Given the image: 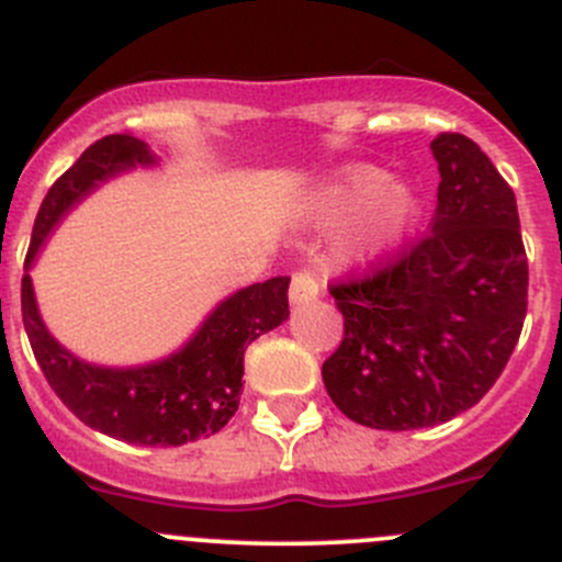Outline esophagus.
<instances>
[{"instance_id": "obj_1", "label": "esophagus", "mask_w": 562, "mask_h": 562, "mask_svg": "<svg viewBox=\"0 0 562 562\" xmlns=\"http://www.w3.org/2000/svg\"><path fill=\"white\" fill-rule=\"evenodd\" d=\"M319 295V284L317 278H314V272L308 270H301L292 276V284H290V303L292 306H301V303H308V301H317Z\"/></svg>"}]
</instances>
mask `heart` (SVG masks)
<instances>
[{"instance_id": "1", "label": "heart", "mask_w": 562, "mask_h": 562, "mask_svg": "<svg viewBox=\"0 0 562 562\" xmlns=\"http://www.w3.org/2000/svg\"><path fill=\"white\" fill-rule=\"evenodd\" d=\"M325 223L358 217L345 250L352 261H378L394 254L414 234L422 217V195L408 181H392L378 165L352 162L336 170L317 195Z\"/></svg>"}]
</instances>
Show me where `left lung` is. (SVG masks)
<instances>
[{
    "instance_id": "obj_1",
    "label": "left lung",
    "mask_w": 562,
    "mask_h": 562,
    "mask_svg": "<svg viewBox=\"0 0 562 562\" xmlns=\"http://www.w3.org/2000/svg\"><path fill=\"white\" fill-rule=\"evenodd\" d=\"M430 151L441 176L430 234L330 290L345 339L323 383L347 419L375 430L432 427L477 405L527 314L516 195L469 137L445 132Z\"/></svg>"
}]
</instances>
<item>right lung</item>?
I'll list each match as a JSON object with an SVG mask.
<instances>
[{
  "mask_svg": "<svg viewBox=\"0 0 562 562\" xmlns=\"http://www.w3.org/2000/svg\"><path fill=\"white\" fill-rule=\"evenodd\" d=\"M157 165V154L137 137L106 135L52 184L32 226L21 314L37 364L74 416L126 445L181 447L228 425L243 394L245 347L290 317V278H270L223 297L179 350L157 361L104 367L55 339L41 317L30 276L46 239L74 206L115 176Z\"/></svg>",
  "mask_w": 562,
  "mask_h": 562,
  "instance_id": "obj_1",
  "label": "right lung"
}]
</instances>
